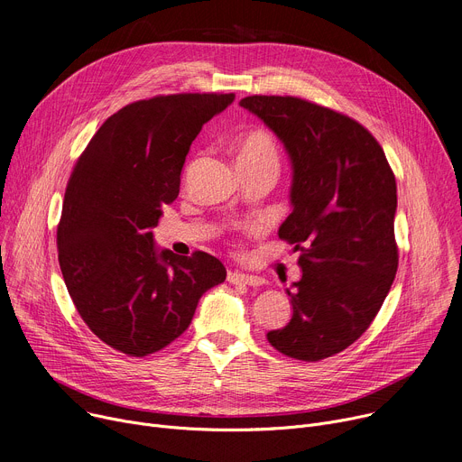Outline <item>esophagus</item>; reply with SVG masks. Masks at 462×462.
<instances>
[{
	"mask_svg": "<svg viewBox=\"0 0 462 462\" xmlns=\"http://www.w3.org/2000/svg\"><path fill=\"white\" fill-rule=\"evenodd\" d=\"M226 281L230 284H243V286H260L263 282V279H260V276L245 274V273H239V271H228Z\"/></svg>",
	"mask_w": 462,
	"mask_h": 462,
	"instance_id": "obj_1",
	"label": "esophagus"
}]
</instances>
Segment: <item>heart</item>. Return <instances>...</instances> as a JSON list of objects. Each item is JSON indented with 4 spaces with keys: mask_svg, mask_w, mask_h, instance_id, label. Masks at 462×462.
Instances as JSON below:
<instances>
[{
    "mask_svg": "<svg viewBox=\"0 0 462 462\" xmlns=\"http://www.w3.org/2000/svg\"><path fill=\"white\" fill-rule=\"evenodd\" d=\"M237 165H274L279 163V150L265 132L254 130L245 134L236 143Z\"/></svg>",
    "mask_w": 462,
    "mask_h": 462,
    "instance_id": "obj_1",
    "label": "heart"
}]
</instances>
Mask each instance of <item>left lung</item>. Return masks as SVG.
Returning a JSON list of instances; mask_svg holds the SVG:
<instances>
[{"label":"left lung","instance_id":"left-lung-1","mask_svg":"<svg viewBox=\"0 0 462 462\" xmlns=\"http://www.w3.org/2000/svg\"><path fill=\"white\" fill-rule=\"evenodd\" d=\"M279 137L291 165V213L279 237L299 251L291 319L267 332L281 353L316 362L370 327L397 271V188L375 137L353 118L293 97L239 102Z\"/></svg>","mask_w":462,"mask_h":462}]
</instances>
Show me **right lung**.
<instances>
[{
  "instance_id": "add662e5",
  "label": "right lung",
  "mask_w": 462,
  "mask_h": 462,
  "mask_svg": "<svg viewBox=\"0 0 462 462\" xmlns=\"http://www.w3.org/2000/svg\"><path fill=\"white\" fill-rule=\"evenodd\" d=\"M236 95H171L111 115L69 180L57 226L59 265L88 328L113 349L146 356L186 330L200 297L225 282L208 253L156 247L152 228L176 200L191 143Z\"/></svg>"
}]
</instances>
